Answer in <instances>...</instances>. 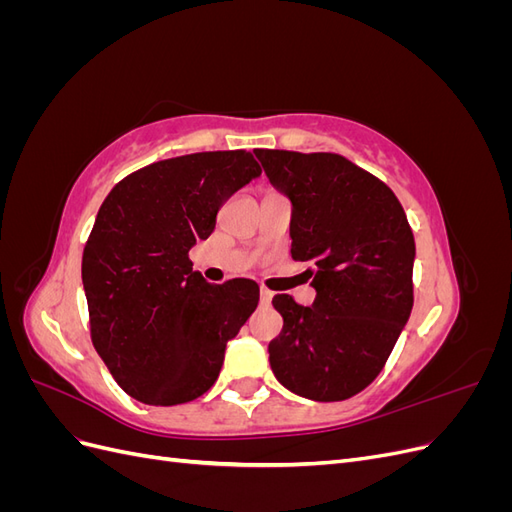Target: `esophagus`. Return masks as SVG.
<instances>
[{
	"instance_id": "obj_1",
	"label": "esophagus",
	"mask_w": 512,
	"mask_h": 512,
	"mask_svg": "<svg viewBox=\"0 0 512 512\" xmlns=\"http://www.w3.org/2000/svg\"><path fill=\"white\" fill-rule=\"evenodd\" d=\"M271 299H273V292L267 290V288H260V305L262 307H269Z\"/></svg>"
}]
</instances>
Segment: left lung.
Listing matches in <instances>:
<instances>
[{"label":"left lung","instance_id":"8db88e82","mask_svg":"<svg viewBox=\"0 0 512 512\" xmlns=\"http://www.w3.org/2000/svg\"><path fill=\"white\" fill-rule=\"evenodd\" d=\"M292 205V258L316 299L275 294L284 318L269 344L275 378L314 401H342L376 380L412 312L414 235L389 185L337 153L254 149Z\"/></svg>","mask_w":512,"mask_h":512}]
</instances>
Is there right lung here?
Masks as SVG:
<instances>
[{"instance_id":"obj_1","label":"right lung","mask_w":512,"mask_h":512,"mask_svg":"<svg viewBox=\"0 0 512 512\" xmlns=\"http://www.w3.org/2000/svg\"><path fill=\"white\" fill-rule=\"evenodd\" d=\"M260 173L243 149L190 153L136 170L104 198L83 252V288L91 342L130 397L177 406L218 380L260 290L245 277L209 284L188 252Z\"/></svg>"}]
</instances>
